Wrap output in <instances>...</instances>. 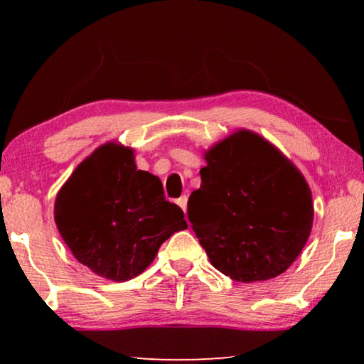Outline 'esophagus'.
Instances as JSON below:
<instances>
[{
	"instance_id": "1",
	"label": "esophagus",
	"mask_w": 364,
	"mask_h": 364,
	"mask_svg": "<svg viewBox=\"0 0 364 364\" xmlns=\"http://www.w3.org/2000/svg\"><path fill=\"white\" fill-rule=\"evenodd\" d=\"M176 204L183 208V212H186V205H188V197H186V196H181L180 199L176 200Z\"/></svg>"
}]
</instances>
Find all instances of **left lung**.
Returning <instances> with one entry per match:
<instances>
[{
  "label": "left lung",
  "instance_id": "obj_1",
  "mask_svg": "<svg viewBox=\"0 0 364 364\" xmlns=\"http://www.w3.org/2000/svg\"><path fill=\"white\" fill-rule=\"evenodd\" d=\"M205 160L188 218L213 267L237 282L284 273L311 232V191L304 175L249 130L220 141Z\"/></svg>",
  "mask_w": 364,
  "mask_h": 364
}]
</instances>
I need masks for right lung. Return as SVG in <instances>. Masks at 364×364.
Masks as SVG:
<instances>
[{"label":"right lung","instance_id":"obj_1","mask_svg":"<svg viewBox=\"0 0 364 364\" xmlns=\"http://www.w3.org/2000/svg\"><path fill=\"white\" fill-rule=\"evenodd\" d=\"M54 220L73 257L117 282L143 273L160 245L188 228L162 181L138 170L133 149L117 143L78 165L58 193Z\"/></svg>","mask_w":364,"mask_h":364}]
</instances>
